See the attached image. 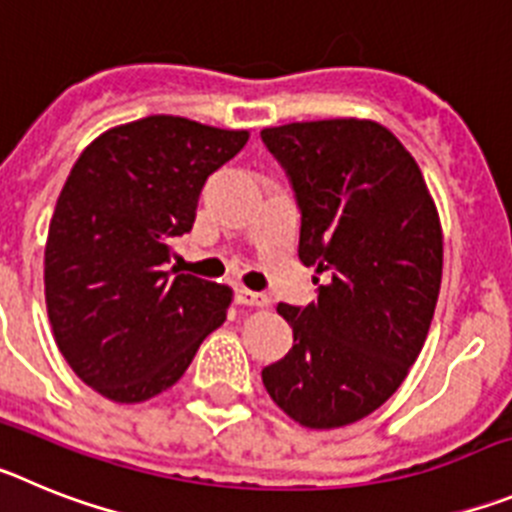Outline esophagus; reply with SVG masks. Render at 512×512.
Here are the masks:
<instances>
[{
  "instance_id": "34e87169",
  "label": "esophagus",
  "mask_w": 512,
  "mask_h": 512,
  "mask_svg": "<svg viewBox=\"0 0 512 512\" xmlns=\"http://www.w3.org/2000/svg\"><path fill=\"white\" fill-rule=\"evenodd\" d=\"M238 302L241 305H251V307H269L271 300L264 295V292H251V289L241 287L238 289Z\"/></svg>"
}]
</instances>
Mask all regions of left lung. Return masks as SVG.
Here are the masks:
<instances>
[{
  "instance_id": "1",
  "label": "left lung",
  "mask_w": 512,
  "mask_h": 512,
  "mask_svg": "<svg viewBox=\"0 0 512 512\" xmlns=\"http://www.w3.org/2000/svg\"><path fill=\"white\" fill-rule=\"evenodd\" d=\"M261 140L295 187L300 261L330 274L318 302L277 307L295 343L261 379L295 423L333 431L382 408L418 359L441 289V217L415 158L379 122H289Z\"/></svg>"
}]
</instances>
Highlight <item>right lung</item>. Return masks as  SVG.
Listing matches in <instances>:
<instances>
[{
	"label": "right lung",
	"instance_id": "right-lung-1",
	"mask_svg": "<svg viewBox=\"0 0 512 512\" xmlns=\"http://www.w3.org/2000/svg\"><path fill=\"white\" fill-rule=\"evenodd\" d=\"M248 130L151 115L94 138L61 189L45 241V307L76 377L120 405L161 395L225 323L228 284L174 274L207 176Z\"/></svg>",
	"mask_w": 512,
	"mask_h": 512
}]
</instances>
